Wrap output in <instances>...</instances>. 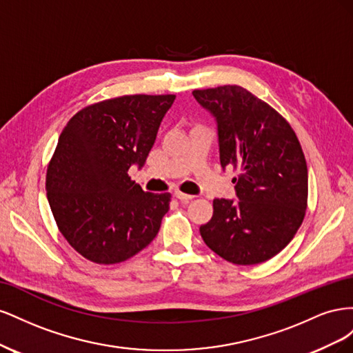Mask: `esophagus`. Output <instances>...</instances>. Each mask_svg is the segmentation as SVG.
I'll return each mask as SVG.
<instances>
[{
  "mask_svg": "<svg viewBox=\"0 0 353 353\" xmlns=\"http://www.w3.org/2000/svg\"><path fill=\"white\" fill-rule=\"evenodd\" d=\"M174 196H175V197H176L179 201H183V203H188L190 200H193V196H190V194H184V193H181V191H175Z\"/></svg>",
  "mask_w": 353,
  "mask_h": 353,
  "instance_id": "obj_1",
  "label": "esophagus"
}]
</instances>
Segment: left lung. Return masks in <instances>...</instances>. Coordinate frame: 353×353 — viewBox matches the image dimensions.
Instances as JSON below:
<instances>
[{
	"label": "left lung",
	"mask_w": 353,
	"mask_h": 353,
	"mask_svg": "<svg viewBox=\"0 0 353 353\" xmlns=\"http://www.w3.org/2000/svg\"><path fill=\"white\" fill-rule=\"evenodd\" d=\"M216 119L221 166L239 170V200H213L200 227L210 250L236 265H256L280 253L302 225L307 168L301 143L284 117L239 85L194 90Z\"/></svg>",
	"instance_id": "1"
}]
</instances>
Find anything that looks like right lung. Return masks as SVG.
<instances>
[{"label": "right lung", "mask_w": 353, "mask_h": 353, "mask_svg": "<svg viewBox=\"0 0 353 353\" xmlns=\"http://www.w3.org/2000/svg\"><path fill=\"white\" fill-rule=\"evenodd\" d=\"M175 95H123L88 105L59 137L47 197L63 237L83 258L119 263L157 236L170 194L147 193L128 175L141 168Z\"/></svg>", "instance_id": "right-lung-1"}]
</instances>
